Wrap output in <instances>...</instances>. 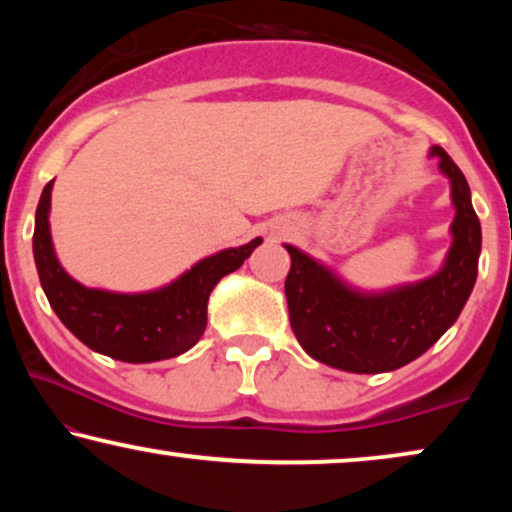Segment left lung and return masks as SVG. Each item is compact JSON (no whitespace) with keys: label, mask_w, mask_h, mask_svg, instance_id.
I'll return each instance as SVG.
<instances>
[{"label":"left lung","mask_w":512,"mask_h":512,"mask_svg":"<svg viewBox=\"0 0 512 512\" xmlns=\"http://www.w3.org/2000/svg\"><path fill=\"white\" fill-rule=\"evenodd\" d=\"M450 179L452 247L436 275L384 291H361L300 251L291 256L284 293L293 333L312 359L347 373H389L436 345L464 310L478 277L482 230L471 188L445 149L431 146Z\"/></svg>","instance_id":"1"}]
</instances>
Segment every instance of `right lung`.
<instances>
[{"mask_svg":"<svg viewBox=\"0 0 512 512\" xmlns=\"http://www.w3.org/2000/svg\"><path fill=\"white\" fill-rule=\"evenodd\" d=\"M51 191L53 181H48L34 216L32 251L41 289L58 319L83 345L116 361L153 363L188 352L205 333L209 293L263 242L254 237L242 247L216 251L153 291L88 289L69 277L55 256L48 223Z\"/></svg>","mask_w":512,"mask_h":512,"instance_id":"add662e5","label":"right lung"}]
</instances>
